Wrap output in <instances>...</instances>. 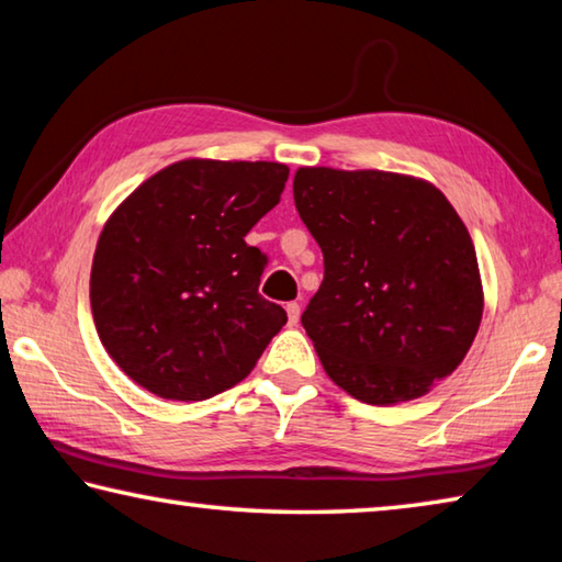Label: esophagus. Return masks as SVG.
<instances>
[{
	"label": "esophagus",
	"instance_id": "1",
	"mask_svg": "<svg viewBox=\"0 0 562 562\" xmlns=\"http://www.w3.org/2000/svg\"><path fill=\"white\" fill-rule=\"evenodd\" d=\"M288 319H290V325H297L300 322V304L297 302H288Z\"/></svg>",
	"mask_w": 562,
	"mask_h": 562
}]
</instances>
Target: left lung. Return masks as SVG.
<instances>
[{
  "instance_id": "left-lung-1",
  "label": "left lung",
  "mask_w": 562,
  "mask_h": 562,
  "mask_svg": "<svg viewBox=\"0 0 562 562\" xmlns=\"http://www.w3.org/2000/svg\"><path fill=\"white\" fill-rule=\"evenodd\" d=\"M302 223L325 280L302 312L331 382L386 406L424 396L461 364L479 331V260L439 188L384 170L300 168Z\"/></svg>"
}]
</instances>
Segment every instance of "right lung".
<instances>
[{"instance_id": "obj_1", "label": "right lung", "mask_w": 562, "mask_h": 562, "mask_svg": "<svg viewBox=\"0 0 562 562\" xmlns=\"http://www.w3.org/2000/svg\"><path fill=\"white\" fill-rule=\"evenodd\" d=\"M290 168L188 158L109 217L91 265V312L138 386L203 402L252 372L288 312L258 292L268 255L245 235L280 203Z\"/></svg>"}]
</instances>
